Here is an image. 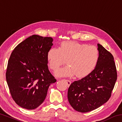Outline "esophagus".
Masks as SVG:
<instances>
[{
  "mask_svg": "<svg viewBox=\"0 0 122 122\" xmlns=\"http://www.w3.org/2000/svg\"><path fill=\"white\" fill-rule=\"evenodd\" d=\"M66 80V81L67 82V84L68 86H69L70 84H71V81H69V80Z\"/></svg>",
  "mask_w": 122,
  "mask_h": 122,
  "instance_id": "1",
  "label": "esophagus"
}]
</instances>
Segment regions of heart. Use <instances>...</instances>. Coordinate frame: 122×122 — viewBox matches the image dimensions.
Segmentation results:
<instances>
[{"label":"heart","instance_id":"b5f03b06","mask_svg":"<svg viewBox=\"0 0 122 122\" xmlns=\"http://www.w3.org/2000/svg\"><path fill=\"white\" fill-rule=\"evenodd\" d=\"M100 58L98 48L75 42H64L59 48H51L47 54L49 68L56 71L66 60L68 66L57 72L58 76L85 77L95 68Z\"/></svg>","mask_w":122,"mask_h":122}]
</instances>
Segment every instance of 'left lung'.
Returning a JSON list of instances; mask_svg holds the SVG:
<instances>
[{
	"instance_id": "8db88e82",
	"label": "left lung",
	"mask_w": 122,
	"mask_h": 122,
	"mask_svg": "<svg viewBox=\"0 0 122 122\" xmlns=\"http://www.w3.org/2000/svg\"><path fill=\"white\" fill-rule=\"evenodd\" d=\"M100 58L95 69L86 77L71 83L68 90V101L76 111L89 112L110 98L117 75L112 55L97 44Z\"/></svg>"
}]
</instances>
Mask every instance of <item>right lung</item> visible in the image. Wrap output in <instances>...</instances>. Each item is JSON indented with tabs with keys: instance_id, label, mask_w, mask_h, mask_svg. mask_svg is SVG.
<instances>
[{
	"instance_id": "right-lung-1",
	"label": "right lung",
	"mask_w": 122,
	"mask_h": 122,
	"mask_svg": "<svg viewBox=\"0 0 122 122\" xmlns=\"http://www.w3.org/2000/svg\"><path fill=\"white\" fill-rule=\"evenodd\" d=\"M53 41L51 37L33 35L11 53L6 78L12 98L21 108H38L46 98L49 86L56 81L47 65V54Z\"/></svg>"
}]
</instances>
